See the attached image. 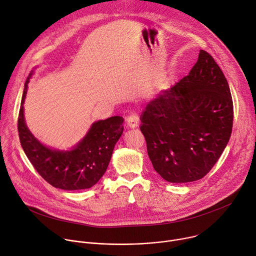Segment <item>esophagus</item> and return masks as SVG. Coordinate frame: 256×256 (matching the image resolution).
<instances>
[{"label": "esophagus", "mask_w": 256, "mask_h": 256, "mask_svg": "<svg viewBox=\"0 0 256 256\" xmlns=\"http://www.w3.org/2000/svg\"><path fill=\"white\" fill-rule=\"evenodd\" d=\"M126 126L130 128H136L140 124V118H138V114H136V112H132L130 114V116H128L126 118Z\"/></svg>", "instance_id": "obj_1"}]
</instances>
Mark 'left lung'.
<instances>
[{"label":"left lung","mask_w":256,"mask_h":256,"mask_svg":"<svg viewBox=\"0 0 256 256\" xmlns=\"http://www.w3.org/2000/svg\"><path fill=\"white\" fill-rule=\"evenodd\" d=\"M140 122L148 154L162 179L187 183L206 176L233 126L230 88L214 58L200 50L189 74L150 102Z\"/></svg>","instance_id":"obj_1"}]
</instances>
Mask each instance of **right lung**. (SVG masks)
I'll list each match as a JSON object with an SVG mask.
<instances>
[{"label":"right lung","mask_w":256,"mask_h":256,"mask_svg":"<svg viewBox=\"0 0 256 256\" xmlns=\"http://www.w3.org/2000/svg\"><path fill=\"white\" fill-rule=\"evenodd\" d=\"M28 76L18 116L21 146L38 174L50 185L62 190H82L94 186L106 173L114 148L124 130V118L112 116L94 122L88 134L68 152L51 150L37 140L24 120L23 104Z\"/></svg>","instance_id":"add662e5"}]
</instances>
